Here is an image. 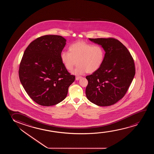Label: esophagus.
<instances>
[{"instance_id":"obj_1","label":"esophagus","mask_w":154,"mask_h":154,"mask_svg":"<svg viewBox=\"0 0 154 154\" xmlns=\"http://www.w3.org/2000/svg\"><path fill=\"white\" fill-rule=\"evenodd\" d=\"M82 78L81 76H76V80H78L80 79V78Z\"/></svg>"}]
</instances>
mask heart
Returning <instances> with one entry per match:
<instances>
[{
  "mask_svg": "<svg viewBox=\"0 0 154 154\" xmlns=\"http://www.w3.org/2000/svg\"><path fill=\"white\" fill-rule=\"evenodd\" d=\"M69 51H63L60 58L65 67L71 71L78 65L74 73L82 75L93 73L101 67L105 59V51L100 45H93L84 42H78L69 47Z\"/></svg>",
  "mask_w": 154,
  "mask_h": 154,
  "instance_id": "1",
  "label": "heart"
}]
</instances>
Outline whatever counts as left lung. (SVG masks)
<instances>
[{
  "instance_id": "1",
  "label": "left lung",
  "mask_w": 154,
  "mask_h": 154,
  "mask_svg": "<svg viewBox=\"0 0 154 154\" xmlns=\"http://www.w3.org/2000/svg\"><path fill=\"white\" fill-rule=\"evenodd\" d=\"M105 51L101 67L86 77L87 99L99 106L114 105L126 94L135 75L133 57L126 47L115 38H89Z\"/></svg>"
}]
</instances>
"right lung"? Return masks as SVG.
<instances>
[{
	"instance_id": "add662e5",
	"label": "right lung",
	"mask_w": 154,
	"mask_h": 154,
	"mask_svg": "<svg viewBox=\"0 0 154 154\" xmlns=\"http://www.w3.org/2000/svg\"><path fill=\"white\" fill-rule=\"evenodd\" d=\"M66 39L58 35L37 38L26 49L19 65V77L26 93L36 103L55 105L65 98L75 76L62 63Z\"/></svg>"
}]
</instances>
